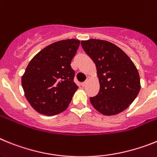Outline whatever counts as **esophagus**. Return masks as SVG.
Returning a JSON list of instances; mask_svg holds the SVG:
<instances>
[{
  "label": "esophagus",
  "instance_id": "34e87169",
  "mask_svg": "<svg viewBox=\"0 0 157 157\" xmlns=\"http://www.w3.org/2000/svg\"><path fill=\"white\" fill-rule=\"evenodd\" d=\"M88 80H85V81H84V82L81 83V85H82L83 87H84V86H85V85H86L87 83H88Z\"/></svg>",
  "mask_w": 157,
  "mask_h": 157
}]
</instances>
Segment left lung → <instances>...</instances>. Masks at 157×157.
I'll list each match as a JSON object with an SVG mask.
<instances>
[{
  "label": "left lung",
  "instance_id": "8db88e82",
  "mask_svg": "<svg viewBox=\"0 0 157 157\" xmlns=\"http://www.w3.org/2000/svg\"><path fill=\"white\" fill-rule=\"evenodd\" d=\"M81 46L95 64L99 92L90 102L104 115L126 110L138 95L141 84L138 71L127 54L116 45L100 39L81 41Z\"/></svg>",
  "mask_w": 157,
  "mask_h": 157
}]
</instances>
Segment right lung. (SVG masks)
Segmentation results:
<instances>
[{
	"instance_id": "add662e5",
	"label": "right lung",
	"mask_w": 157,
	"mask_h": 157,
	"mask_svg": "<svg viewBox=\"0 0 157 157\" xmlns=\"http://www.w3.org/2000/svg\"><path fill=\"white\" fill-rule=\"evenodd\" d=\"M77 39L61 40L40 50L31 60L22 77V87L31 106L45 115L67 108L78 88L71 61L80 45Z\"/></svg>"
}]
</instances>
